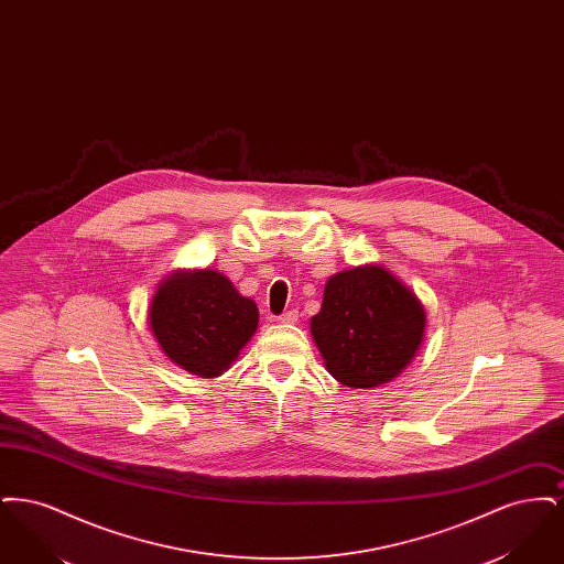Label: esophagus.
Here are the masks:
<instances>
[{"mask_svg":"<svg viewBox=\"0 0 564 564\" xmlns=\"http://www.w3.org/2000/svg\"><path fill=\"white\" fill-rule=\"evenodd\" d=\"M297 322V311H285L283 315H279V323H295Z\"/></svg>","mask_w":564,"mask_h":564,"instance_id":"obj_1","label":"esophagus"}]
</instances>
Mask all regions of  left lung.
Listing matches in <instances>:
<instances>
[{
  "instance_id": "8db88e82",
  "label": "left lung",
  "mask_w": 564,
  "mask_h": 564,
  "mask_svg": "<svg viewBox=\"0 0 564 564\" xmlns=\"http://www.w3.org/2000/svg\"><path fill=\"white\" fill-rule=\"evenodd\" d=\"M421 300L382 267L327 279L311 334L327 372L340 384L372 389L402 375L425 336Z\"/></svg>"
}]
</instances>
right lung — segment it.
<instances>
[{
  "label": "right lung",
  "mask_w": 564,
  "mask_h": 564,
  "mask_svg": "<svg viewBox=\"0 0 564 564\" xmlns=\"http://www.w3.org/2000/svg\"><path fill=\"white\" fill-rule=\"evenodd\" d=\"M258 306L217 270L164 279L150 304V327L164 355L189 375L226 372L258 327Z\"/></svg>",
  "instance_id": "right-lung-1"
}]
</instances>
